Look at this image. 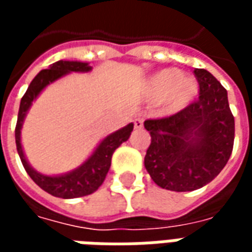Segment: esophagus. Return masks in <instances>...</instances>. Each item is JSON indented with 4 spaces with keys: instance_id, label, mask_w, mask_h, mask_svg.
<instances>
[{
    "instance_id": "obj_1",
    "label": "esophagus",
    "mask_w": 252,
    "mask_h": 252,
    "mask_svg": "<svg viewBox=\"0 0 252 252\" xmlns=\"http://www.w3.org/2000/svg\"><path fill=\"white\" fill-rule=\"evenodd\" d=\"M133 126L136 129H142L143 128V119L142 117H136L135 120H133Z\"/></svg>"
}]
</instances>
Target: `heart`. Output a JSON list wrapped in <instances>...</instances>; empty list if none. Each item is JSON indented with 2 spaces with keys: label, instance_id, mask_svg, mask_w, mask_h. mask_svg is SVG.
<instances>
[{
  "label": "heart",
  "instance_id": "b5f03b06",
  "mask_svg": "<svg viewBox=\"0 0 252 252\" xmlns=\"http://www.w3.org/2000/svg\"><path fill=\"white\" fill-rule=\"evenodd\" d=\"M198 83L194 78L182 75L177 68L155 72L148 82V94L155 101H164L170 112L184 109L195 98Z\"/></svg>",
  "mask_w": 252,
  "mask_h": 252
}]
</instances>
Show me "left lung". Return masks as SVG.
I'll return each mask as SVG.
<instances>
[{
    "instance_id": "obj_1",
    "label": "left lung",
    "mask_w": 252,
    "mask_h": 252,
    "mask_svg": "<svg viewBox=\"0 0 252 252\" xmlns=\"http://www.w3.org/2000/svg\"><path fill=\"white\" fill-rule=\"evenodd\" d=\"M194 75L198 99L175 115L144 121L151 136L144 166L157 185L173 191L209 184L232 154L235 120L227 90L204 68H195Z\"/></svg>"
}]
</instances>
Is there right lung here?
Masks as SVG:
<instances>
[{
    "instance_id": "right-lung-1",
    "label": "right lung",
    "mask_w": 252,
    "mask_h": 252,
    "mask_svg": "<svg viewBox=\"0 0 252 252\" xmlns=\"http://www.w3.org/2000/svg\"><path fill=\"white\" fill-rule=\"evenodd\" d=\"M90 70H92V66H89V63L77 62V61H59V62L52 63L48 68L41 70L32 79V82L20 102L14 135H16V146H17V153L21 159V163L36 185L40 186L41 189L51 195L61 197V198L83 197V195L92 194L98 189L109 171L112 155L115 153V150L121 143L126 142L128 137L131 136V132L133 131V124L129 123L124 128L108 135L79 167L66 174L51 177V175L40 174L31 167L21 147V128H23L25 115L31 108L33 99L40 94L41 90L46 86L55 82L59 78L64 77L68 72H88Z\"/></svg>"
}]
</instances>
